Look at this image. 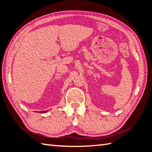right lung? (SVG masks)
Masks as SVG:
<instances>
[{
  "label": "right lung",
  "instance_id": "obj_1",
  "mask_svg": "<svg viewBox=\"0 0 152 152\" xmlns=\"http://www.w3.org/2000/svg\"><path fill=\"white\" fill-rule=\"evenodd\" d=\"M46 112V111H42L41 113H45Z\"/></svg>",
  "mask_w": 152,
  "mask_h": 152
}]
</instances>
